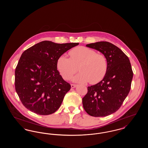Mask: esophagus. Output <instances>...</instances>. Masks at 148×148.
I'll return each mask as SVG.
<instances>
[{
    "mask_svg": "<svg viewBox=\"0 0 148 148\" xmlns=\"http://www.w3.org/2000/svg\"><path fill=\"white\" fill-rule=\"evenodd\" d=\"M77 86V84H71V87L72 88H75Z\"/></svg>",
    "mask_w": 148,
    "mask_h": 148,
    "instance_id": "esophagus-1",
    "label": "esophagus"
}]
</instances>
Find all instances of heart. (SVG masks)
Instances as JSON below:
<instances>
[{"mask_svg": "<svg viewBox=\"0 0 148 148\" xmlns=\"http://www.w3.org/2000/svg\"><path fill=\"white\" fill-rule=\"evenodd\" d=\"M69 58L62 55L57 60V68L64 79L68 80L79 70L73 78L75 82L96 84L106 76L108 68L106 56L86 47H76L69 52Z\"/></svg>", "mask_w": 148, "mask_h": 148, "instance_id": "b5f03b06", "label": "heart"}]
</instances>
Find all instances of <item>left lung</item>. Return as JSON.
I'll return each mask as SVG.
<instances>
[{"mask_svg": "<svg viewBox=\"0 0 148 148\" xmlns=\"http://www.w3.org/2000/svg\"><path fill=\"white\" fill-rule=\"evenodd\" d=\"M86 46L103 53L108 68L101 81L88 87L82 99L83 108L92 116H108L119 109L130 92L133 77L131 64L124 53L110 42H99Z\"/></svg>", "mask_w": 148, "mask_h": 148, "instance_id": "obj_1", "label": "left lung"}]
</instances>
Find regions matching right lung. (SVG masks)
Listing matches in <instances>:
<instances>
[{"label":"right lung","instance_id":"right-lung-1","mask_svg":"<svg viewBox=\"0 0 148 148\" xmlns=\"http://www.w3.org/2000/svg\"><path fill=\"white\" fill-rule=\"evenodd\" d=\"M78 44L42 41L23 53L15 71V87L27 109L45 115L59 108L71 86L57 70V60Z\"/></svg>","mask_w":148,"mask_h":148}]
</instances>
